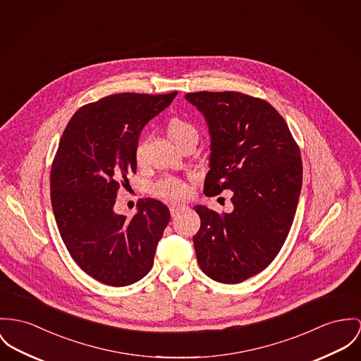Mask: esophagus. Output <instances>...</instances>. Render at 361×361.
I'll return each instance as SVG.
<instances>
[{"mask_svg": "<svg viewBox=\"0 0 361 361\" xmlns=\"http://www.w3.org/2000/svg\"><path fill=\"white\" fill-rule=\"evenodd\" d=\"M183 210H185V206L184 204H171L170 206V214H171V217H174V216H177L180 212H183Z\"/></svg>", "mask_w": 361, "mask_h": 361, "instance_id": "obj_1", "label": "esophagus"}]
</instances>
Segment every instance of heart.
<instances>
[{
    "label": "heart",
    "mask_w": 361,
    "mask_h": 361,
    "mask_svg": "<svg viewBox=\"0 0 361 361\" xmlns=\"http://www.w3.org/2000/svg\"><path fill=\"white\" fill-rule=\"evenodd\" d=\"M167 132L170 139L176 142V145H178L180 142H183L184 140L196 139L197 140V130L192 123L187 122L185 119L181 118H171L169 121L167 125ZM145 140H141L136 148V159L139 162L144 161L145 157ZM152 191L154 194L161 196V197H166L171 200H178L185 197V195L188 194V190L185 187V184L173 176H166L162 177L161 180H158L154 185H152Z\"/></svg>",
    "instance_id": "heart-1"
}]
</instances>
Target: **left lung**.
Returning a JSON list of instances; mask_svg holds the SVG:
<instances>
[{
  "label": "left lung",
  "instance_id": "left-lung-1",
  "mask_svg": "<svg viewBox=\"0 0 361 361\" xmlns=\"http://www.w3.org/2000/svg\"><path fill=\"white\" fill-rule=\"evenodd\" d=\"M185 99L209 128L204 194L233 192L231 213L195 206L197 264L216 281L242 283L275 259L290 232L302 187L301 152L265 100L239 92H196Z\"/></svg>",
  "mask_w": 361,
  "mask_h": 361
}]
</instances>
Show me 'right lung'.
<instances>
[{
  "mask_svg": "<svg viewBox=\"0 0 361 361\" xmlns=\"http://www.w3.org/2000/svg\"><path fill=\"white\" fill-rule=\"evenodd\" d=\"M176 94L107 96L75 112L60 139L51 170L56 224L73 259L100 283L129 286L154 265L170 220L166 204L147 197L132 219L114 204L119 185L136 173L141 130Z\"/></svg>",
  "mask_w": 361,
  "mask_h": 361,
  "instance_id": "1",
  "label": "right lung"
}]
</instances>
